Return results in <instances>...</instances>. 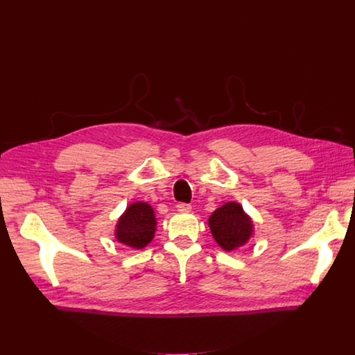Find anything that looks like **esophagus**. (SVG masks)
Returning <instances> with one entry per match:
<instances>
[{
    "mask_svg": "<svg viewBox=\"0 0 355 355\" xmlns=\"http://www.w3.org/2000/svg\"><path fill=\"white\" fill-rule=\"evenodd\" d=\"M177 209H178L180 212H189L192 208H191L189 204H185V202H180V204L177 205Z\"/></svg>",
    "mask_w": 355,
    "mask_h": 355,
    "instance_id": "34e87169",
    "label": "esophagus"
}]
</instances>
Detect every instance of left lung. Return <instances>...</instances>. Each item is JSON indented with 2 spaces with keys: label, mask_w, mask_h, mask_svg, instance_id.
<instances>
[{
  "label": "left lung",
  "mask_w": 355,
  "mask_h": 355,
  "mask_svg": "<svg viewBox=\"0 0 355 355\" xmlns=\"http://www.w3.org/2000/svg\"><path fill=\"white\" fill-rule=\"evenodd\" d=\"M209 227L216 243L226 251L244 245L252 234V222L237 202L218 208L209 218Z\"/></svg>",
  "instance_id": "left-lung-1"
}]
</instances>
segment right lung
<instances>
[{
    "label": "right lung",
    "instance_id": "1",
    "mask_svg": "<svg viewBox=\"0 0 355 355\" xmlns=\"http://www.w3.org/2000/svg\"><path fill=\"white\" fill-rule=\"evenodd\" d=\"M156 225L153 208L146 202H135L119 218L115 236L118 241L139 250L155 237Z\"/></svg>",
    "mask_w": 355,
    "mask_h": 355
}]
</instances>
